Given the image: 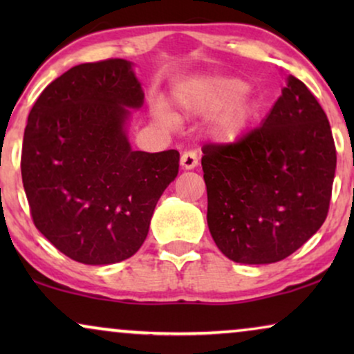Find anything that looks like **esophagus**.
I'll use <instances>...</instances> for the list:
<instances>
[{
    "instance_id": "obj_1",
    "label": "esophagus",
    "mask_w": 354,
    "mask_h": 354,
    "mask_svg": "<svg viewBox=\"0 0 354 354\" xmlns=\"http://www.w3.org/2000/svg\"><path fill=\"white\" fill-rule=\"evenodd\" d=\"M180 166L185 171H190V169H195L198 166V156L195 151H185L180 158Z\"/></svg>"
}]
</instances>
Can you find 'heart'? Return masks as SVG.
Segmentation results:
<instances>
[{
	"instance_id": "1",
	"label": "heart",
	"mask_w": 354,
	"mask_h": 354,
	"mask_svg": "<svg viewBox=\"0 0 354 354\" xmlns=\"http://www.w3.org/2000/svg\"><path fill=\"white\" fill-rule=\"evenodd\" d=\"M248 84L227 77H200L180 86L178 104L188 114H217L216 133L224 142H234L245 132L258 113L253 100L241 98Z\"/></svg>"
}]
</instances>
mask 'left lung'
<instances>
[{
	"instance_id": "1",
	"label": "left lung",
	"mask_w": 354,
	"mask_h": 354,
	"mask_svg": "<svg viewBox=\"0 0 354 354\" xmlns=\"http://www.w3.org/2000/svg\"><path fill=\"white\" fill-rule=\"evenodd\" d=\"M207 227L241 264H270L303 246L326 221L337 153L321 104L297 77L258 129L203 147Z\"/></svg>"
}]
</instances>
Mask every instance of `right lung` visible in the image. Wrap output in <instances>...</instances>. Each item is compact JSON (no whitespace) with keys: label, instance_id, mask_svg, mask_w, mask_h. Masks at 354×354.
<instances>
[{"label":"right lung","instance_id":"right-lung-1","mask_svg":"<svg viewBox=\"0 0 354 354\" xmlns=\"http://www.w3.org/2000/svg\"><path fill=\"white\" fill-rule=\"evenodd\" d=\"M145 93L132 62L72 67L28 114L21 171L33 224L61 253L90 266L130 258L178 174L180 154L133 151L130 109Z\"/></svg>","mask_w":354,"mask_h":354}]
</instances>
